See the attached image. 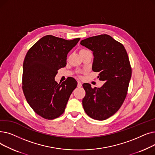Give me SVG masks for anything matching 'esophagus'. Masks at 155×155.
I'll return each instance as SVG.
<instances>
[{"label":"esophagus","mask_w":155,"mask_h":155,"mask_svg":"<svg viewBox=\"0 0 155 155\" xmlns=\"http://www.w3.org/2000/svg\"><path fill=\"white\" fill-rule=\"evenodd\" d=\"M82 83H81L80 82H78V84H77V87H82Z\"/></svg>","instance_id":"esophagus-1"}]
</instances>
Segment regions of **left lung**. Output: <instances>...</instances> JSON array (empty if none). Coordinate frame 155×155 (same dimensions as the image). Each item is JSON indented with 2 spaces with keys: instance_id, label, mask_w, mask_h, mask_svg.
Segmentation results:
<instances>
[{
  "instance_id": "8db88e82",
  "label": "left lung",
  "mask_w": 155,
  "mask_h": 155,
  "mask_svg": "<svg viewBox=\"0 0 155 155\" xmlns=\"http://www.w3.org/2000/svg\"><path fill=\"white\" fill-rule=\"evenodd\" d=\"M80 45L93 52L92 70L104 82L100 88L83 84V107L89 117L103 120L114 114L125 100L132 73L128 55L124 46L107 35L88 38Z\"/></svg>"
}]
</instances>
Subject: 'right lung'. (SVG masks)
<instances>
[{
	"label": "right lung",
	"mask_w": 155,
	"mask_h": 155,
	"mask_svg": "<svg viewBox=\"0 0 155 155\" xmlns=\"http://www.w3.org/2000/svg\"><path fill=\"white\" fill-rule=\"evenodd\" d=\"M80 38L66 40L51 35L41 38L28 51L23 63L22 90L34 111L46 119L64 112L77 82L70 78L58 84L54 77L67 65L68 52Z\"/></svg>",
	"instance_id": "add662e5"
}]
</instances>
